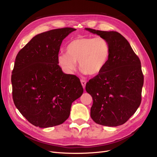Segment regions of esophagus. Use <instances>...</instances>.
Listing matches in <instances>:
<instances>
[{
  "instance_id": "obj_1",
  "label": "esophagus",
  "mask_w": 157,
  "mask_h": 157,
  "mask_svg": "<svg viewBox=\"0 0 157 157\" xmlns=\"http://www.w3.org/2000/svg\"><path fill=\"white\" fill-rule=\"evenodd\" d=\"M80 82H81V84H82V87L84 88H85V86H86V82L84 80H82V79L80 80Z\"/></svg>"
}]
</instances>
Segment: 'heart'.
<instances>
[{"label": "heart", "instance_id": "b5f03b06", "mask_svg": "<svg viewBox=\"0 0 157 157\" xmlns=\"http://www.w3.org/2000/svg\"><path fill=\"white\" fill-rule=\"evenodd\" d=\"M110 52V45L103 37H80L69 42L66 52L58 54L57 62L67 74L73 72L78 61L82 73L96 75L107 64Z\"/></svg>", "mask_w": 157, "mask_h": 157}]
</instances>
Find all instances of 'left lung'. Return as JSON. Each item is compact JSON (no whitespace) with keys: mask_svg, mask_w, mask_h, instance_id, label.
Here are the masks:
<instances>
[{"mask_svg":"<svg viewBox=\"0 0 157 157\" xmlns=\"http://www.w3.org/2000/svg\"><path fill=\"white\" fill-rule=\"evenodd\" d=\"M85 29L106 39L111 49L105 67L86 85L93 99L90 116L98 124L122 125L136 113L141 101L144 78L141 61L119 33Z\"/></svg>","mask_w":157,"mask_h":157,"instance_id":"left-lung-1","label":"left lung"}]
</instances>
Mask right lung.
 I'll return each mask as SVG.
<instances>
[{
    "label": "right lung",
    "instance_id": "right-lung-1",
    "mask_svg": "<svg viewBox=\"0 0 157 157\" xmlns=\"http://www.w3.org/2000/svg\"><path fill=\"white\" fill-rule=\"evenodd\" d=\"M76 29H52L34 36L16 58L11 81L13 103L31 124L59 125L67 119L72 103L83 88L74 75L63 73L57 62L63 40Z\"/></svg>",
    "mask_w": 157,
    "mask_h": 157
}]
</instances>
